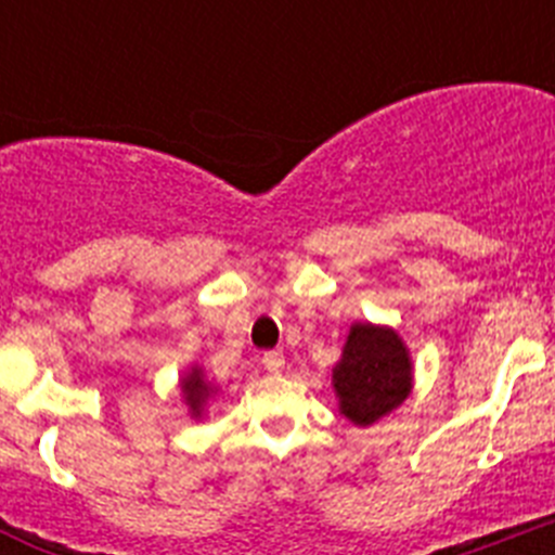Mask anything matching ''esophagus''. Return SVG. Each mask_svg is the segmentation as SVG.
Returning <instances> with one entry per match:
<instances>
[{
	"label": "esophagus",
	"mask_w": 555,
	"mask_h": 555,
	"mask_svg": "<svg viewBox=\"0 0 555 555\" xmlns=\"http://www.w3.org/2000/svg\"><path fill=\"white\" fill-rule=\"evenodd\" d=\"M263 366H267L272 375H281L283 366H286V358H283V352H263Z\"/></svg>",
	"instance_id": "esophagus-1"
}]
</instances>
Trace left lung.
I'll use <instances>...</instances> for the list:
<instances>
[{
	"label": "left lung",
	"mask_w": 555,
	"mask_h": 555,
	"mask_svg": "<svg viewBox=\"0 0 555 555\" xmlns=\"http://www.w3.org/2000/svg\"><path fill=\"white\" fill-rule=\"evenodd\" d=\"M331 384L338 414L356 428L389 416L414 389V364L403 336L391 325L352 322Z\"/></svg>",
	"instance_id": "left-lung-1"
}]
</instances>
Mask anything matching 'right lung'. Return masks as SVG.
Returning <instances> with one entry per match:
<instances>
[{
    "mask_svg": "<svg viewBox=\"0 0 555 555\" xmlns=\"http://www.w3.org/2000/svg\"><path fill=\"white\" fill-rule=\"evenodd\" d=\"M178 386H180V397H183L185 409H189V416L199 423V420L205 416V411H208L210 400L219 395V386L210 384L208 377H205V370L199 364H191L189 370L180 375Z\"/></svg>",
    "mask_w": 555,
    "mask_h": 555,
    "instance_id": "right-lung-1",
    "label": "right lung"
}]
</instances>
